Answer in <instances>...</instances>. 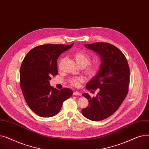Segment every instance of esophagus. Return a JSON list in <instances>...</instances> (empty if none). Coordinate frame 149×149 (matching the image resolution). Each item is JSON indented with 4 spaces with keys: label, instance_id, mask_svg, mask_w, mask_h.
<instances>
[{
    "label": "esophagus",
    "instance_id": "obj_1",
    "mask_svg": "<svg viewBox=\"0 0 149 149\" xmlns=\"http://www.w3.org/2000/svg\"><path fill=\"white\" fill-rule=\"evenodd\" d=\"M73 95H79V96H80L81 95V93L79 92L78 91H75V92H74L73 93Z\"/></svg>",
    "mask_w": 149,
    "mask_h": 149
}]
</instances>
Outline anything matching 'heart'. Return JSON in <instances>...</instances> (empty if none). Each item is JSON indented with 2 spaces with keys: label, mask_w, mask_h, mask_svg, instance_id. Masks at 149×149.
Wrapping results in <instances>:
<instances>
[{
  "label": "heart",
  "mask_w": 149,
  "mask_h": 149,
  "mask_svg": "<svg viewBox=\"0 0 149 149\" xmlns=\"http://www.w3.org/2000/svg\"><path fill=\"white\" fill-rule=\"evenodd\" d=\"M73 57L77 64L81 67H84L85 71L88 75H93L96 72L97 66L94 64L89 63L91 62V57L88 54L81 51H75ZM62 59L59 63V66L61 65ZM69 83L70 84L72 85L74 87H79L80 83H82L84 81V79L82 77H77L74 78H71L69 79Z\"/></svg>",
  "instance_id": "1"
}]
</instances>
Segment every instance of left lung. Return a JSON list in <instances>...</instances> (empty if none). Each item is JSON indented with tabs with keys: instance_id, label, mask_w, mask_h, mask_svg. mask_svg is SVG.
Masks as SVG:
<instances>
[{
	"instance_id": "8db88e82",
	"label": "left lung",
	"mask_w": 149,
	"mask_h": 149,
	"mask_svg": "<svg viewBox=\"0 0 149 149\" xmlns=\"http://www.w3.org/2000/svg\"><path fill=\"white\" fill-rule=\"evenodd\" d=\"M84 46L97 52L102 61L97 74L86 86L88 91L98 89L99 92L92 98L88 93L82 94L89 101L82 114L90 120L98 121L115 113L126 97L130 69L126 56L111 43L96 42Z\"/></svg>"
}]
</instances>
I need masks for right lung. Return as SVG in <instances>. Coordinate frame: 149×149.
<instances>
[{"label":"right lung","mask_w":149,"mask_h":149,"mask_svg":"<svg viewBox=\"0 0 149 149\" xmlns=\"http://www.w3.org/2000/svg\"><path fill=\"white\" fill-rule=\"evenodd\" d=\"M46 44L35 47L23 59L20 69V86L29 107L42 117L57 114L63 103L72 96L68 88L60 91L49 84L52 77L58 74L57 59L73 46Z\"/></svg>","instance_id":"obj_1"}]
</instances>
